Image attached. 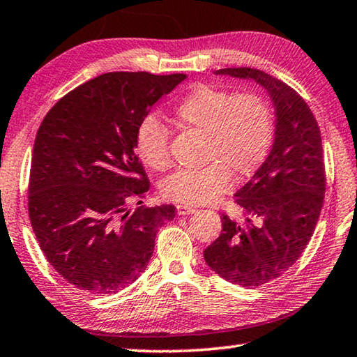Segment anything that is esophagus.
Returning a JSON list of instances; mask_svg holds the SVG:
<instances>
[{
    "mask_svg": "<svg viewBox=\"0 0 357 357\" xmlns=\"http://www.w3.org/2000/svg\"><path fill=\"white\" fill-rule=\"evenodd\" d=\"M196 208L192 207V205H188V204H178L177 205V215L180 216H185V215H191L195 213Z\"/></svg>",
    "mask_w": 357,
    "mask_h": 357,
    "instance_id": "esophagus-1",
    "label": "esophagus"
}]
</instances>
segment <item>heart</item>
I'll return each instance as SVG.
<instances>
[{"label": "heart", "instance_id": "obj_1", "mask_svg": "<svg viewBox=\"0 0 357 357\" xmlns=\"http://www.w3.org/2000/svg\"><path fill=\"white\" fill-rule=\"evenodd\" d=\"M182 127L204 135L202 167L180 169L160 185L162 197L182 204H205L227 190L230 180L252 175L266 158L274 133L270 105L252 91L235 92L213 84H196L174 106ZM135 149L153 171L171 167L169 131L155 117L137 125Z\"/></svg>", "mask_w": 357, "mask_h": 357}]
</instances>
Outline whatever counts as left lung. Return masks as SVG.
<instances>
[{
	"label": "left lung",
	"instance_id": "8db88e82",
	"mask_svg": "<svg viewBox=\"0 0 357 357\" xmlns=\"http://www.w3.org/2000/svg\"><path fill=\"white\" fill-rule=\"evenodd\" d=\"M215 73L254 79L276 108L271 152L235 195L245 220L222 213L221 234L204 251L218 276L252 289L282 276L314 235L326 190L321 133L304 98L284 81L251 67Z\"/></svg>",
	"mask_w": 357,
	"mask_h": 357
}]
</instances>
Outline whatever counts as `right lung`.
Segmentation results:
<instances>
[{
  "label": "right lung",
  "mask_w": 357,
  "mask_h": 357,
  "mask_svg": "<svg viewBox=\"0 0 357 357\" xmlns=\"http://www.w3.org/2000/svg\"><path fill=\"white\" fill-rule=\"evenodd\" d=\"M186 75L109 72L58 100L37 130L28 185L31 226L45 259L79 290L108 295L141 276L174 205L137 207L150 188L135 135Z\"/></svg>",
  "instance_id": "right-lung-1"
}]
</instances>
